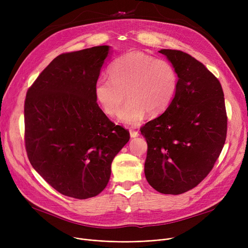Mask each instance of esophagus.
<instances>
[{
  "mask_svg": "<svg viewBox=\"0 0 248 248\" xmlns=\"http://www.w3.org/2000/svg\"><path fill=\"white\" fill-rule=\"evenodd\" d=\"M129 135H131L132 138H137V137H139L140 134L138 131H135L134 128H129Z\"/></svg>",
  "mask_w": 248,
  "mask_h": 248,
  "instance_id": "obj_1",
  "label": "esophagus"
}]
</instances>
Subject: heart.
I'll return each mask as SVG.
<instances>
[{"instance_id": "obj_1", "label": "heart", "mask_w": 248, "mask_h": 248, "mask_svg": "<svg viewBox=\"0 0 248 248\" xmlns=\"http://www.w3.org/2000/svg\"><path fill=\"white\" fill-rule=\"evenodd\" d=\"M109 78L100 77L94 84V96L109 116L120 112V121L138 124L146 112L151 116L163 113L172 103L179 77L174 65L167 60L134 51L115 59L108 68Z\"/></svg>"}]
</instances>
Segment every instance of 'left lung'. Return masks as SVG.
Returning <instances> with one entry per match:
<instances>
[{
    "label": "left lung",
    "mask_w": 248,
    "mask_h": 248,
    "mask_svg": "<svg viewBox=\"0 0 248 248\" xmlns=\"http://www.w3.org/2000/svg\"><path fill=\"white\" fill-rule=\"evenodd\" d=\"M160 53L179 81L170 107L140 128L148 142L145 175L155 190L178 195L211 172L225 144L227 114L222 86L203 63L180 50Z\"/></svg>",
    "instance_id": "8db88e82"
}]
</instances>
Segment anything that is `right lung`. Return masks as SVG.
Instances as JSON below:
<instances>
[{
    "instance_id": "obj_1",
    "label": "right lung",
    "mask_w": 248,
    "mask_h": 248,
    "mask_svg": "<svg viewBox=\"0 0 248 248\" xmlns=\"http://www.w3.org/2000/svg\"><path fill=\"white\" fill-rule=\"evenodd\" d=\"M109 47L62 53L29 87L25 148L35 170L65 196L87 199L107 187L129 132L100 109L94 84Z\"/></svg>"
}]
</instances>
